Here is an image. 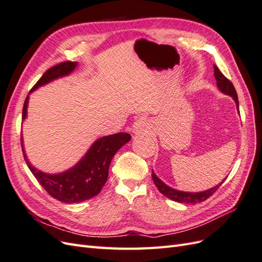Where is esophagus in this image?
<instances>
[{
    "label": "esophagus",
    "instance_id": "34e87169",
    "mask_svg": "<svg viewBox=\"0 0 262 262\" xmlns=\"http://www.w3.org/2000/svg\"><path fill=\"white\" fill-rule=\"evenodd\" d=\"M132 130L136 134L147 132L149 130V124H148L147 120H145L144 118H140V119H138L136 122L133 123Z\"/></svg>",
    "mask_w": 262,
    "mask_h": 262
}]
</instances>
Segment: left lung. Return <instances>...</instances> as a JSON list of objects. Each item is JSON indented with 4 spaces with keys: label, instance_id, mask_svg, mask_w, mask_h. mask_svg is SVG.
Listing matches in <instances>:
<instances>
[{
    "label": "left lung",
    "instance_id": "1",
    "mask_svg": "<svg viewBox=\"0 0 262 262\" xmlns=\"http://www.w3.org/2000/svg\"><path fill=\"white\" fill-rule=\"evenodd\" d=\"M214 76H215V80L217 83V87L220 89V91L222 93H224L226 95H229L232 96L236 102L237 109L239 112V104H238V97H237V93L235 91V87L233 85V83L226 78L223 74H222L221 71L217 69L216 66H214ZM152 178L155 186L157 187V189L160 190V192L163 193L165 196L169 198V199L176 201V202H180V203H200L203 202L204 200H207L208 198H210L216 190L220 188V186L223 184L224 180L219 184L217 186L213 187L207 191H202V192H195V193H191V192H184V191H178V190L172 189L170 187H168L167 185H165L164 182L158 178L154 172H152Z\"/></svg>",
    "mask_w": 262,
    "mask_h": 262
}]
</instances>
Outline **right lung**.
Wrapping results in <instances>:
<instances>
[{"mask_svg":"<svg viewBox=\"0 0 262 262\" xmlns=\"http://www.w3.org/2000/svg\"><path fill=\"white\" fill-rule=\"evenodd\" d=\"M77 62L66 61L57 66H53L39 78L29 93L35 91L37 87L42 86L51 82L55 78L70 74L76 68ZM28 96L24 102L23 107V120L27 115ZM131 136L129 133H116L113 136H107L98 139L89 152L77 163L73 168L68 171L49 175L35 168L28 161L25 154V149L21 142L23 155L30 171L36 177L39 184L54 199L63 203H77L97 195L101 188L104 187L108 179L109 165L117 150L122 147L130 141Z\"/></svg>","mask_w":262,"mask_h":262,"instance_id":"1","label":"right lung"}]
</instances>
